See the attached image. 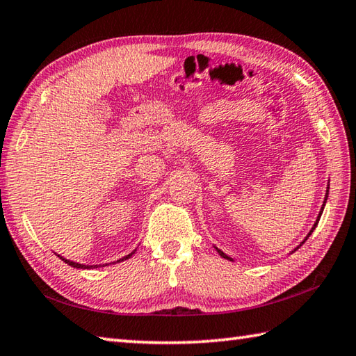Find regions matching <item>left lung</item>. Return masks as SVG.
I'll return each mask as SVG.
<instances>
[{"instance_id": "obj_1", "label": "left lung", "mask_w": 356, "mask_h": 356, "mask_svg": "<svg viewBox=\"0 0 356 356\" xmlns=\"http://www.w3.org/2000/svg\"><path fill=\"white\" fill-rule=\"evenodd\" d=\"M325 201H327V198H325ZM323 211H324V207H323V209H321V213H319V217H318V221H319L321 216H323ZM318 221H316V225H318ZM316 225H314V226H313V229L310 231V234H312V232L314 231V227H316ZM310 234H308V237H310ZM304 241H305V240H304ZM304 241H302V243H304ZM218 254H220V256H221V257H225V259H227V260H231L229 257H227V256H226V254H225L223 251H220V250H218Z\"/></svg>"}]
</instances>
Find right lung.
<instances>
[{
    "instance_id": "add662e5",
    "label": "right lung",
    "mask_w": 356,
    "mask_h": 356,
    "mask_svg": "<svg viewBox=\"0 0 356 356\" xmlns=\"http://www.w3.org/2000/svg\"><path fill=\"white\" fill-rule=\"evenodd\" d=\"M133 252H135V251H133ZM133 252L131 254H129V256H127V257H124V259H120V260H125V259H130L131 256H133ZM60 257V256H58ZM60 259H62L63 261H65V264H68L70 266H74V268H83V270H88V268H97V265H82V264H76V261H71V260H66V259H63V257H60Z\"/></svg>"
}]
</instances>
